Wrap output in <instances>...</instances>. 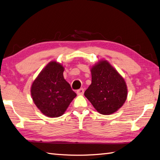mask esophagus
<instances>
[{
	"mask_svg": "<svg viewBox=\"0 0 160 160\" xmlns=\"http://www.w3.org/2000/svg\"><path fill=\"white\" fill-rule=\"evenodd\" d=\"M76 92H77V94H78V95H82L83 94H84V88H80V89L78 90Z\"/></svg>",
	"mask_w": 160,
	"mask_h": 160,
	"instance_id": "esophagus-1",
	"label": "esophagus"
}]
</instances>
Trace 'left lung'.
<instances>
[{"label":"left lung","mask_w":160,"mask_h":160,"mask_svg":"<svg viewBox=\"0 0 160 160\" xmlns=\"http://www.w3.org/2000/svg\"><path fill=\"white\" fill-rule=\"evenodd\" d=\"M92 83L84 96L97 111L103 115L117 112L127 98V87L124 78L106 60L91 68Z\"/></svg>","instance_id":"left-lung-1"}]
</instances>
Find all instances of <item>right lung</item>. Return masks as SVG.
I'll list each match as a JSON object with an SVG mask.
<instances>
[{
	"mask_svg": "<svg viewBox=\"0 0 160 160\" xmlns=\"http://www.w3.org/2000/svg\"><path fill=\"white\" fill-rule=\"evenodd\" d=\"M64 68L56 61L47 64L32 83L31 95L44 115L50 118L62 116L76 97L63 78Z\"/></svg>",
	"mask_w": 160,
	"mask_h": 160,
	"instance_id": "obj_1",
	"label": "right lung"
}]
</instances>
